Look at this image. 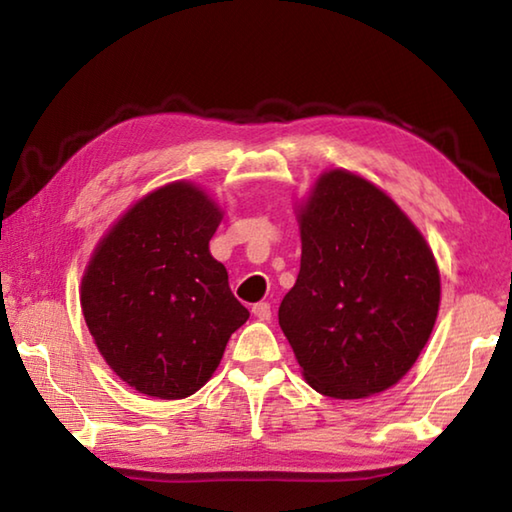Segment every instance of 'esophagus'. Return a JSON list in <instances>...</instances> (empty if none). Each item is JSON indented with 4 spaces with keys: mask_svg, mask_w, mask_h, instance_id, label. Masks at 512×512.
<instances>
[{
    "mask_svg": "<svg viewBox=\"0 0 512 512\" xmlns=\"http://www.w3.org/2000/svg\"><path fill=\"white\" fill-rule=\"evenodd\" d=\"M253 314L259 320H271V305L268 302H257V305H253Z\"/></svg>",
    "mask_w": 512,
    "mask_h": 512,
    "instance_id": "1",
    "label": "esophagus"
}]
</instances>
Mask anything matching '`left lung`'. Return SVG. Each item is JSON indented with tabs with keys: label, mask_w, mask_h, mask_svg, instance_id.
Segmentation results:
<instances>
[{
	"label": "left lung",
	"mask_w": 512,
	"mask_h": 512,
	"mask_svg": "<svg viewBox=\"0 0 512 512\" xmlns=\"http://www.w3.org/2000/svg\"><path fill=\"white\" fill-rule=\"evenodd\" d=\"M300 273L277 318L314 391L359 400L397 384L438 316L427 241L381 189L325 173L300 210Z\"/></svg>",
	"instance_id": "left-lung-1"
}]
</instances>
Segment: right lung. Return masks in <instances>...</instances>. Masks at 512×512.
Returning a JSON list of instances; mask_svg holds the SVG:
<instances>
[{
    "label": "right lung",
    "instance_id": "1",
    "mask_svg": "<svg viewBox=\"0 0 512 512\" xmlns=\"http://www.w3.org/2000/svg\"><path fill=\"white\" fill-rule=\"evenodd\" d=\"M219 221L201 189L167 185L121 216L83 275L85 323L135 391L160 400L196 393L250 316L210 255Z\"/></svg>",
    "mask_w": 512,
    "mask_h": 512
}]
</instances>
